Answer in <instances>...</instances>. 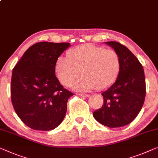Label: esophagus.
Segmentation results:
<instances>
[{"label":"esophagus","instance_id":"obj_1","mask_svg":"<svg viewBox=\"0 0 158 158\" xmlns=\"http://www.w3.org/2000/svg\"><path fill=\"white\" fill-rule=\"evenodd\" d=\"M80 96H82V97H85V98H87V97H89V95L88 94H82V93H79L78 94Z\"/></svg>","mask_w":158,"mask_h":158}]
</instances>
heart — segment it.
Listing matches in <instances>:
<instances>
[{
	"instance_id": "b5f03b06",
	"label": "heart",
	"mask_w": 158,
	"mask_h": 158,
	"mask_svg": "<svg viewBox=\"0 0 158 158\" xmlns=\"http://www.w3.org/2000/svg\"><path fill=\"white\" fill-rule=\"evenodd\" d=\"M120 69V58L113 49H106L87 44L70 50L67 58L59 57L55 64V73L60 83L79 91H89L96 87L104 89L113 83Z\"/></svg>"
}]
</instances>
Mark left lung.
Returning <instances> with one entry per match:
<instances>
[{
    "label": "left lung",
    "mask_w": 158,
    "mask_h": 158,
    "mask_svg": "<svg viewBox=\"0 0 158 158\" xmlns=\"http://www.w3.org/2000/svg\"><path fill=\"white\" fill-rule=\"evenodd\" d=\"M105 44L118 53L120 69L115 82L102 93L103 105L94 111L93 116L107 127H121L132 122L143 105L144 71L139 60L125 46L116 42Z\"/></svg>",
    "instance_id": "8db88e82"
}]
</instances>
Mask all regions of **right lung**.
<instances>
[{"label": "right lung", "instance_id": "1", "mask_svg": "<svg viewBox=\"0 0 158 158\" xmlns=\"http://www.w3.org/2000/svg\"><path fill=\"white\" fill-rule=\"evenodd\" d=\"M70 43L39 42L28 48L13 70L11 100L22 121L31 129L51 131L66 114L73 95L55 74V64Z\"/></svg>", "mask_w": 158, "mask_h": 158}]
</instances>
